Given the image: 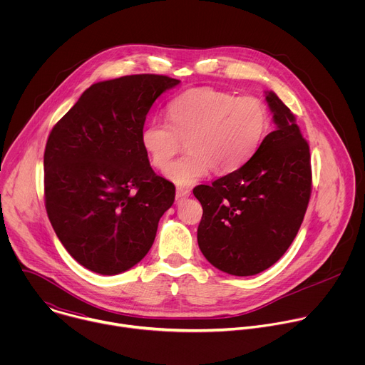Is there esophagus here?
<instances>
[{
	"instance_id": "esophagus-1",
	"label": "esophagus",
	"mask_w": 365,
	"mask_h": 365,
	"mask_svg": "<svg viewBox=\"0 0 365 365\" xmlns=\"http://www.w3.org/2000/svg\"><path fill=\"white\" fill-rule=\"evenodd\" d=\"M190 195V189L189 187H183V186H178L176 187V196L183 199V197H187Z\"/></svg>"
}]
</instances>
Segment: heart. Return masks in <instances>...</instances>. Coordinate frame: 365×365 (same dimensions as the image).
I'll return each instance as SVG.
<instances>
[{
  "label": "heart",
  "instance_id": "1",
  "mask_svg": "<svg viewBox=\"0 0 365 365\" xmlns=\"http://www.w3.org/2000/svg\"><path fill=\"white\" fill-rule=\"evenodd\" d=\"M168 118L169 123H147L140 143L150 163L165 170L185 141L188 154L166 173L180 186L195 185L214 169L221 175L240 169L269 130V111L262 99L210 86L175 98L168 106Z\"/></svg>",
  "mask_w": 365,
  "mask_h": 365
}]
</instances>
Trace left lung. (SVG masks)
<instances>
[{"mask_svg":"<svg viewBox=\"0 0 365 365\" xmlns=\"http://www.w3.org/2000/svg\"><path fill=\"white\" fill-rule=\"evenodd\" d=\"M266 101L274 131L240 169L193 189L203 207L199 248L232 276H254L277 262L302 225L312 192L309 144L282 99L270 91Z\"/></svg>","mask_w":365,"mask_h":365,"instance_id":"8db88e82","label":"left lung"}]
</instances>
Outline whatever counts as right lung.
<instances>
[{
	"mask_svg": "<svg viewBox=\"0 0 365 365\" xmlns=\"http://www.w3.org/2000/svg\"><path fill=\"white\" fill-rule=\"evenodd\" d=\"M179 82L144 73L93 83L50 131L47 217L91 272L114 276L141 262L173 205L175 185L154 173L140 134L154 101Z\"/></svg>",
	"mask_w": 365,
	"mask_h": 365,
	"instance_id": "right-lung-1",
	"label": "right lung"
}]
</instances>
